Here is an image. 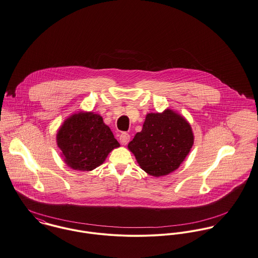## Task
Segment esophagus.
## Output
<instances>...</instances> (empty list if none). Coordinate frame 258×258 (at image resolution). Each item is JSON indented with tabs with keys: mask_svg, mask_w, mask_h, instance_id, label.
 <instances>
[{
	"mask_svg": "<svg viewBox=\"0 0 258 258\" xmlns=\"http://www.w3.org/2000/svg\"><path fill=\"white\" fill-rule=\"evenodd\" d=\"M130 140H131V136L127 133H121L119 135V142L122 145H125L130 142Z\"/></svg>",
	"mask_w": 258,
	"mask_h": 258,
	"instance_id": "1",
	"label": "esophagus"
}]
</instances>
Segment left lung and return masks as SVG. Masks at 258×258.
I'll use <instances>...</instances> for the list:
<instances>
[{
	"label": "left lung",
	"mask_w": 258,
	"mask_h": 258,
	"mask_svg": "<svg viewBox=\"0 0 258 258\" xmlns=\"http://www.w3.org/2000/svg\"><path fill=\"white\" fill-rule=\"evenodd\" d=\"M194 143L188 121L171 110L148 114L143 131L128 143L140 166L151 176L159 177L176 170Z\"/></svg>",
	"instance_id": "1"
}]
</instances>
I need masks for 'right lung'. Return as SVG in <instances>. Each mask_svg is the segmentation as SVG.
Here are the masks:
<instances>
[{
	"label": "right lung",
	"instance_id": "obj_1",
	"mask_svg": "<svg viewBox=\"0 0 258 258\" xmlns=\"http://www.w3.org/2000/svg\"><path fill=\"white\" fill-rule=\"evenodd\" d=\"M57 145L69 167L91 171L100 166L119 143L101 115L80 113L64 121L58 132Z\"/></svg>",
	"mask_w": 258,
	"mask_h": 258
}]
</instances>
